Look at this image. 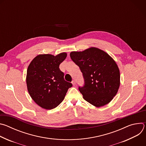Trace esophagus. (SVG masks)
<instances>
[{
  "mask_svg": "<svg viewBox=\"0 0 146 146\" xmlns=\"http://www.w3.org/2000/svg\"><path fill=\"white\" fill-rule=\"evenodd\" d=\"M72 82V84H73V86H74L76 85V82H75V81H74V80H73Z\"/></svg>",
  "mask_w": 146,
  "mask_h": 146,
  "instance_id": "1",
  "label": "esophagus"
}]
</instances>
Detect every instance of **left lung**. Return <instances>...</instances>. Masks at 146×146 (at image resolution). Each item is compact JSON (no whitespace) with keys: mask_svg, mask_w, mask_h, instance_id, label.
Masks as SVG:
<instances>
[{"mask_svg":"<svg viewBox=\"0 0 146 146\" xmlns=\"http://www.w3.org/2000/svg\"><path fill=\"white\" fill-rule=\"evenodd\" d=\"M70 56L79 66L84 79V86L78 88L83 98L97 108L108 104L120 85L119 70L114 60L96 47L73 51Z\"/></svg>","mask_w":146,"mask_h":146,"instance_id":"8db88e82","label":"left lung"}]
</instances>
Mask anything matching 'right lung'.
I'll list each match as a JSON object with an SVG mask.
<instances>
[{
  "instance_id": "add662e5",
  "label": "right lung",
  "mask_w": 146,
  "mask_h": 146,
  "mask_svg": "<svg viewBox=\"0 0 146 146\" xmlns=\"http://www.w3.org/2000/svg\"><path fill=\"white\" fill-rule=\"evenodd\" d=\"M66 56V52L56 56L40 54L28 68L26 80L29 94L35 102L44 109L57 107L72 87V83L64 80V73L59 68Z\"/></svg>"
}]
</instances>
